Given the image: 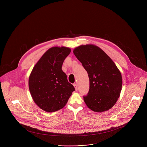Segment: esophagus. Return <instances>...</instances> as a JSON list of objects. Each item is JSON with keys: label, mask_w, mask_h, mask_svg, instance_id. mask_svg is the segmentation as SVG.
<instances>
[{"label": "esophagus", "mask_w": 147, "mask_h": 147, "mask_svg": "<svg viewBox=\"0 0 147 147\" xmlns=\"http://www.w3.org/2000/svg\"><path fill=\"white\" fill-rule=\"evenodd\" d=\"M73 85H74V88H75V89H76V90H78V86H77V84H73Z\"/></svg>", "instance_id": "34e87169"}]
</instances>
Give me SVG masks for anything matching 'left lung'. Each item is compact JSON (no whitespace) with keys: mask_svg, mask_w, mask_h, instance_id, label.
<instances>
[{"mask_svg":"<svg viewBox=\"0 0 147 147\" xmlns=\"http://www.w3.org/2000/svg\"><path fill=\"white\" fill-rule=\"evenodd\" d=\"M77 59L87 71L89 90L84 102L97 112L111 109L119 97L122 85L120 71L105 52L93 45H81L73 50Z\"/></svg>","mask_w":147,"mask_h":147,"instance_id":"8db88e82","label":"left lung"}]
</instances>
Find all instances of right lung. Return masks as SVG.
Instances as JSON below:
<instances>
[{"mask_svg":"<svg viewBox=\"0 0 147 147\" xmlns=\"http://www.w3.org/2000/svg\"><path fill=\"white\" fill-rule=\"evenodd\" d=\"M71 49L53 47L36 64L28 79V87L36 104L48 112L62 109L75 88L62 70L63 62Z\"/></svg>","mask_w":147,"mask_h":147,"instance_id":"obj_1","label":"right lung"}]
</instances>
